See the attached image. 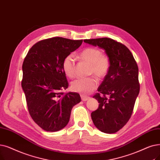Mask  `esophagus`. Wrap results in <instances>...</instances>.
Masks as SVG:
<instances>
[{
    "instance_id": "esophagus-1",
    "label": "esophagus",
    "mask_w": 160,
    "mask_h": 160,
    "mask_svg": "<svg viewBox=\"0 0 160 160\" xmlns=\"http://www.w3.org/2000/svg\"><path fill=\"white\" fill-rule=\"evenodd\" d=\"M81 99H82V101H88L89 99V97L87 96V95H81Z\"/></svg>"
}]
</instances>
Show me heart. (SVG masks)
I'll use <instances>...</instances> for the list:
<instances>
[{
  "label": "heart",
  "mask_w": 160,
  "mask_h": 160,
  "mask_svg": "<svg viewBox=\"0 0 160 160\" xmlns=\"http://www.w3.org/2000/svg\"><path fill=\"white\" fill-rule=\"evenodd\" d=\"M79 58L89 64L88 74H93L97 78L102 79L107 75L110 67V60L106 54L97 48H86L79 53ZM63 71L69 78L75 76V63L72 55H68L62 63ZM97 86L96 79L92 76L84 78H78L71 83L72 91L82 94H88Z\"/></svg>",
  "instance_id": "heart-1"
}]
</instances>
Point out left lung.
I'll return each instance as SVG.
<instances>
[{
    "label": "left lung",
    "instance_id": "obj_1",
    "mask_svg": "<svg viewBox=\"0 0 160 160\" xmlns=\"http://www.w3.org/2000/svg\"><path fill=\"white\" fill-rule=\"evenodd\" d=\"M84 42L105 50L110 60L107 75L93 95L99 108L92 112L97 129L114 133L126 125L132 115L139 93L138 68L133 55L123 44L110 38L85 39Z\"/></svg>",
    "mask_w": 160,
    "mask_h": 160
}]
</instances>
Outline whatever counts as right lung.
I'll list each match as a JSON object with an SVG mask.
<instances>
[{"mask_svg": "<svg viewBox=\"0 0 160 160\" xmlns=\"http://www.w3.org/2000/svg\"><path fill=\"white\" fill-rule=\"evenodd\" d=\"M82 42L62 37L42 40L25 58L22 86L27 108L33 121L46 131L64 128L72 107L81 101L78 93L63 92L68 83L62 63Z\"/></svg>", "mask_w": 160, "mask_h": 160, "instance_id": "add662e5", "label": "right lung"}]
</instances>
